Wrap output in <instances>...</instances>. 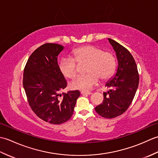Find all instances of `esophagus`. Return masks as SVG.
Returning <instances> with one entry per match:
<instances>
[{
	"instance_id": "esophagus-1",
	"label": "esophagus",
	"mask_w": 158,
	"mask_h": 158,
	"mask_svg": "<svg viewBox=\"0 0 158 158\" xmlns=\"http://www.w3.org/2000/svg\"><path fill=\"white\" fill-rule=\"evenodd\" d=\"M81 94H83V95H90V94H92V92H89V91H81Z\"/></svg>"
}]
</instances>
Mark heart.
I'll use <instances>...</instances> for the list:
<instances>
[{
  "mask_svg": "<svg viewBox=\"0 0 158 158\" xmlns=\"http://www.w3.org/2000/svg\"><path fill=\"white\" fill-rule=\"evenodd\" d=\"M86 63L84 75L77 77L70 83L73 89L88 90L98 82L99 78L106 80L111 77L116 68V60L113 53L103 51L95 45H85L75 49L73 58H64L60 63V70L62 75L73 79L77 73V64Z\"/></svg>",
  "mask_w": 158,
  "mask_h": 158,
  "instance_id": "obj_1",
  "label": "heart"
}]
</instances>
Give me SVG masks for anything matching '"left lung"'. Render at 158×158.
<instances>
[{
    "label": "left lung",
    "mask_w": 158,
    "mask_h": 158,
    "mask_svg": "<svg viewBox=\"0 0 158 158\" xmlns=\"http://www.w3.org/2000/svg\"><path fill=\"white\" fill-rule=\"evenodd\" d=\"M108 39L116 53L118 67L115 75L105 85L109 91L103 93V102L95 110L102 117L112 119L128 109L138 88L139 75L135 60L128 50L114 40Z\"/></svg>",
    "instance_id": "obj_1"
}]
</instances>
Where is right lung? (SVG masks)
Listing matches in <instances>:
<instances>
[{"instance_id": "1", "label": "right lung", "mask_w": 158, "mask_h": 158, "mask_svg": "<svg viewBox=\"0 0 158 158\" xmlns=\"http://www.w3.org/2000/svg\"><path fill=\"white\" fill-rule=\"evenodd\" d=\"M63 49L56 43L40 46L29 57L23 75V86L32 111L55 125L70 119L80 96L79 90L60 94L67 85L58 64V56Z\"/></svg>"}]
</instances>
